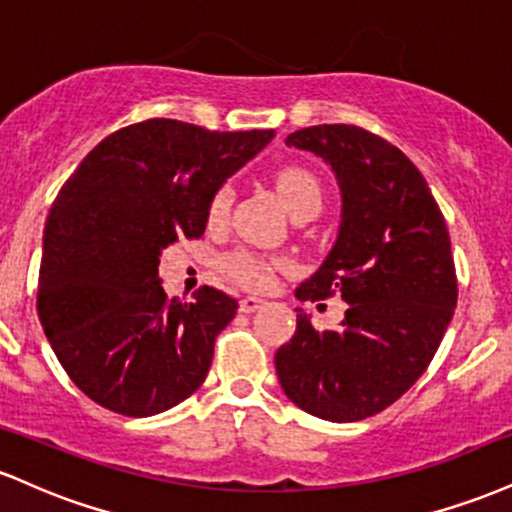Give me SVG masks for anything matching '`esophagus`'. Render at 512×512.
Instances as JSON below:
<instances>
[{
  "label": "esophagus",
  "instance_id": "obj_1",
  "mask_svg": "<svg viewBox=\"0 0 512 512\" xmlns=\"http://www.w3.org/2000/svg\"><path fill=\"white\" fill-rule=\"evenodd\" d=\"M262 305H264L262 298L245 296V298H240V313H255V310H260Z\"/></svg>",
  "mask_w": 512,
  "mask_h": 512
}]
</instances>
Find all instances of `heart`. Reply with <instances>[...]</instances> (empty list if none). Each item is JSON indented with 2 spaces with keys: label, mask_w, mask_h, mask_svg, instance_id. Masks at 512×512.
<instances>
[{
  "label": "heart",
  "mask_w": 512,
  "mask_h": 512,
  "mask_svg": "<svg viewBox=\"0 0 512 512\" xmlns=\"http://www.w3.org/2000/svg\"><path fill=\"white\" fill-rule=\"evenodd\" d=\"M276 192H279L281 202L289 207V211H298L301 207H320L322 190L320 182L308 168L303 166H284L276 170L274 175ZM233 190L231 185H221L209 199L207 221L211 226H219L226 221L228 211H231ZM286 269V260L281 257L257 255V252L236 250L221 260V272L233 281V284L243 286V289L262 291L274 284V276Z\"/></svg>",
  "instance_id": "b5f03b06"
}]
</instances>
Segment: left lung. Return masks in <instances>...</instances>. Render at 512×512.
Masks as SVG:
<instances>
[{
	"instance_id": "left-lung-1",
	"label": "left lung",
	"mask_w": 512,
	"mask_h": 512,
	"mask_svg": "<svg viewBox=\"0 0 512 512\" xmlns=\"http://www.w3.org/2000/svg\"><path fill=\"white\" fill-rule=\"evenodd\" d=\"M286 144L330 163L342 187L339 238L298 301L349 303L339 330L317 332L298 308L276 351L286 397L325 421H361L397 402L436 356L457 305L443 211L397 146L356 125H317Z\"/></svg>"
}]
</instances>
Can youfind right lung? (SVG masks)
<instances>
[{
    "label": "right lung",
    "mask_w": 512,
    "mask_h": 512,
    "mask_svg": "<svg viewBox=\"0 0 512 512\" xmlns=\"http://www.w3.org/2000/svg\"><path fill=\"white\" fill-rule=\"evenodd\" d=\"M272 137L154 117L105 137L64 182L45 223L38 317L93 402L154 416L204 383L238 303L211 286L170 301L158 257L204 236L211 195Z\"/></svg>",
    "instance_id": "right-lung-1"
}]
</instances>
